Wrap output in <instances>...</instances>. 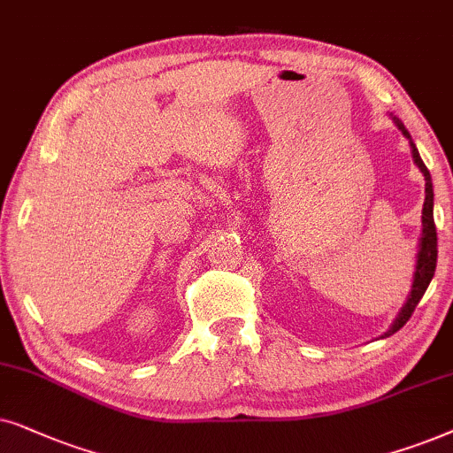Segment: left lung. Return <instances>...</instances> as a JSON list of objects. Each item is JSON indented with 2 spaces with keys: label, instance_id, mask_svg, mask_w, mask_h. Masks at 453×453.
I'll use <instances>...</instances> for the list:
<instances>
[{
  "label": "left lung",
  "instance_id": "1",
  "mask_svg": "<svg viewBox=\"0 0 453 453\" xmlns=\"http://www.w3.org/2000/svg\"><path fill=\"white\" fill-rule=\"evenodd\" d=\"M394 119H395L397 128L403 132V136L410 138L408 130L403 128L402 119H397V118H394ZM410 144H412V155H414L416 165H418V170L423 172L425 182H426L425 184V204H423V238H420V250H418V261H416V273H414L412 292H410V298H408V303L403 304L402 312H400V315H397L394 327H391L385 335L395 334V331H400L403 325L408 323V319L412 317L416 304H418L420 298L425 296L426 288H429L433 275H435V267H437V227H435V219H433V184H431V173H429V170H426V165L423 164V159H420L418 149L414 147V142L410 141Z\"/></svg>",
  "mask_w": 453,
  "mask_h": 453
}]
</instances>
